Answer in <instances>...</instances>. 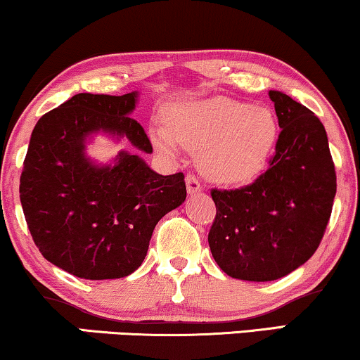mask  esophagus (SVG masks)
I'll return each instance as SVG.
<instances>
[{"label":"esophagus","mask_w":360,"mask_h":360,"mask_svg":"<svg viewBox=\"0 0 360 360\" xmlns=\"http://www.w3.org/2000/svg\"><path fill=\"white\" fill-rule=\"evenodd\" d=\"M186 189H188V194H198L201 193V184H199L198 177L193 176V174H188L186 176Z\"/></svg>","instance_id":"34e87169"}]
</instances>
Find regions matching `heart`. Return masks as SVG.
Masks as SVG:
<instances>
[{
    "label": "heart",
    "mask_w": 360,
    "mask_h": 360,
    "mask_svg": "<svg viewBox=\"0 0 360 360\" xmlns=\"http://www.w3.org/2000/svg\"><path fill=\"white\" fill-rule=\"evenodd\" d=\"M166 124L150 129L154 146L171 158L179 146L198 150L199 171L221 186H243L262 174L280 136L274 110L223 95L174 103Z\"/></svg>",
    "instance_id": "b5f03b06"
}]
</instances>
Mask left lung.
<instances>
[{"label": "left lung", "mask_w": 360, "mask_h": 360, "mask_svg": "<svg viewBox=\"0 0 360 360\" xmlns=\"http://www.w3.org/2000/svg\"><path fill=\"white\" fill-rule=\"evenodd\" d=\"M281 129L266 172L231 191L213 189L211 253L224 274L271 281L292 274L319 248L337 191L323 124L287 94L270 90Z\"/></svg>", "instance_id": "1"}]
</instances>
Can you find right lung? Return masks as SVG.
I'll return each instance as SVG.
<instances>
[{
	"instance_id": "1",
	"label": "right lung",
	"mask_w": 360,
	"mask_h": 360,
	"mask_svg": "<svg viewBox=\"0 0 360 360\" xmlns=\"http://www.w3.org/2000/svg\"><path fill=\"white\" fill-rule=\"evenodd\" d=\"M137 97L77 94L43 115L30 139L20 177L25 219L43 257L79 278L136 271L155 224L186 199L183 172L161 176L134 153H153L131 117ZM97 133L125 138L133 153L94 163L84 149Z\"/></svg>"
}]
</instances>
